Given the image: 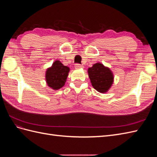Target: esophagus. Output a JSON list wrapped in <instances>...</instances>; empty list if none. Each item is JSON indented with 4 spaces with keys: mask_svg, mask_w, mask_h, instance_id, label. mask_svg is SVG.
I'll list each match as a JSON object with an SVG mask.
<instances>
[{
    "mask_svg": "<svg viewBox=\"0 0 157 157\" xmlns=\"http://www.w3.org/2000/svg\"><path fill=\"white\" fill-rule=\"evenodd\" d=\"M75 69H80V68H83L84 66L82 65H80V64H76L75 66Z\"/></svg>",
    "mask_w": 157,
    "mask_h": 157,
    "instance_id": "34e87169",
    "label": "esophagus"
}]
</instances>
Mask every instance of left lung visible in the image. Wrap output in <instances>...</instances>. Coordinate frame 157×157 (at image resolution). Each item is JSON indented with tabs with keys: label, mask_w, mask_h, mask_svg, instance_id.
Returning <instances> with one entry per match:
<instances>
[{
	"label": "left lung",
	"mask_w": 157,
	"mask_h": 157,
	"mask_svg": "<svg viewBox=\"0 0 157 157\" xmlns=\"http://www.w3.org/2000/svg\"><path fill=\"white\" fill-rule=\"evenodd\" d=\"M88 73L92 86L99 92H107L113 84L112 71L101 63H96L92 67H89Z\"/></svg>",
	"instance_id": "obj_1"
}]
</instances>
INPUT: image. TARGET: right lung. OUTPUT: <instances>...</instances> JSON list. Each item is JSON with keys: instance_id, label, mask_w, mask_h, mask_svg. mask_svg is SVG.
<instances>
[{"instance_id": "1", "label": "right lung", "mask_w": 157, "mask_h": 157, "mask_svg": "<svg viewBox=\"0 0 157 157\" xmlns=\"http://www.w3.org/2000/svg\"><path fill=\"white\" fill-rule=\"evenodd\" d=\"M70 69L63 65L59 60H56L46 71L45 79L48 86L54 90L62 88L67 80Z\"/></svg>"}]
</instances>
